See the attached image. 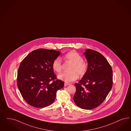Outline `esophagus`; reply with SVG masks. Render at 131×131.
Returning <instances> with one entry per match:
<instances>
[{"label": "esophagus", "mask_w": 131, "mask_h": 131, "mask_svg": "<svg viewBox=\"0 0 131 131\" xmlns=\"http://www.w3.org/2000/svg\"><path fill=\"white\" fill-rule=\"evenodd\" d=\"M70 83H64V86H68V85H70Z\"/></svg>", "instance_id": "1"}]
</instances>
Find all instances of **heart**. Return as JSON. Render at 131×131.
Returning <instances> with one entry per match:
<instances>
[{
    "label": "heart",
    "instance_id": "obj_1",
    "mask_svg": "<svg viewBox=\"0 0 131 131\" xmlns=\"http://www.w3.org/2000/svg\"><path fill=\"white\" fill-rule=\"evenodd\" d=\"M64 59L72 63L70 69L71 72L63 73L58 76V78L65 82H70L77 79L79 75L83 77L88 70V64L83 60V58L79 52L71 51L64 57ZM53 70L57 73H60L62 70V61L60 58H55L52 63Z\"/></svg>",
    "mask_w": 131,
    "mask_h": 131
}]
</instances>
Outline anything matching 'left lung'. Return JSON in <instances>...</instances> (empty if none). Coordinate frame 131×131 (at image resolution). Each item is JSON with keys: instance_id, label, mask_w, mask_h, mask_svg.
Returning <instances> with one entry per match:
<instances>
[{"instance_id": "left-lung-1", "label": "left lung", "mask_w": 131, "mask_h": 131, "mask_svg": "<svg viewBox=\"0 0 131 131\" xmlns=\"http://www.w3.org/2000/svg\"><path fill=\"white\" fill-rule=\"evenodd\" d=\"M84 54L88 70L79 83L74 84L76 92L73 99L79 108L91 110L99 106L109 93L113 86V71L100 52L88 49Z\"/></svg>"}]
</instances>
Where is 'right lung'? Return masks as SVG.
Returning <instances> with one entry per match:
<instances>
[{
    "mask_svg": "<svg viewBox=\"0 0 131 131\" xmlns=\"http://www.w3.org/2000/svg\"><path fill=\"white\" fill-rule=\"evenodd\" d=\"M60 52L38 49L28 54L22 61L17 72V85L27 103L36 108L51 104L57 92L64 86L58 79L52 68L53 60Z\"/></svg>",
    "mask_w": 131,
    "mask_h": 131,
    "instance_id": "add662e5",
    "label": "right lung"
}]
</instances>
